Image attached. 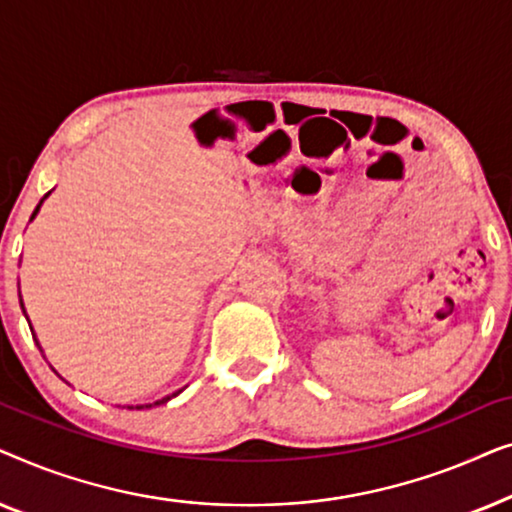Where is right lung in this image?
Wrapping results in <instances>:
<instances>
[{"label":"right lung","mask_w":512,"mask_h":512,"mask_svg":"<svg viewBox=\"0 0 512 512\" xmlns=\"http://www.w3.org/2000/svg\"><path fill=\"white\" fill-rule=\"evenodd\" d=\"M48 195H51V191H48L46 195H44V198H41V202H39V205H37V209H34V212H32V216H30V221H34V216H37L39 214V209H41V205H44V200L48 198ZM20 307H25L23 305V300H20ZM25 312V310H23ZM25 317H27V314H25ZM32 328V326H30ZM34 340H37V335H34ZM37 345H39V342H37ZM39 349H41V345H39ZM41 352H44V349H41ZM181 391H184V389H179V391H174V394H170V396H165V398H158V401H153V403H144V405H128V408L132 410V408H137V410H144V408H153V405H160V403H167V401H170V398H174V396H179L181 394Z\"/></svg>","instance_id":"right-lung-1"}]
</instances>
